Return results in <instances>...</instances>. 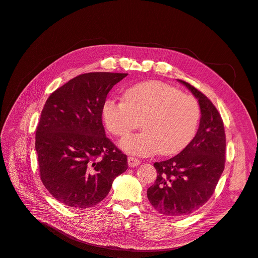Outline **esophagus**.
<instances>
[{
  "label": "esophagus",
  "mask_w": 258,
  "mask_h": 258,
  "mask_svg": "<svg viewBox=\"0 0 258 258\" xmlns=\"http://www.w3.org/2000/svg\"><path fill=\"white\" fill-rule=\"evenodd\" d=\"M140 164H141V161H140L139 158L133 157V156H129V157H128V166H129L130 168L137 167V166H139Z\"/></svg>",
  "instance_id": "1"
}]
</instances>
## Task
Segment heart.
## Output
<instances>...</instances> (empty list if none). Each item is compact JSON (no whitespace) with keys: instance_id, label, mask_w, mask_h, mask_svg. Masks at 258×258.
I'll use <instances>...</instances> for the list:
<instances>
[{"instance_id":"heart-1","label":"heart","mask_w":258,"mask_h":258,"mask_svg":"<svg viewBox=\"0 0 258 258\" xmlns=\"http://www.w3.org/2000/svg\"><path fill=\"white\" fill-rule=\"evenodd\" d=\"M124 100H110L103 107L105 126L115 137H127L142 121L143 132L119 143L124 151L140 156L173 155L195 137L201 108L194 96L163 82L147 81L127 89Z\"/></svg>"}]
</instances>
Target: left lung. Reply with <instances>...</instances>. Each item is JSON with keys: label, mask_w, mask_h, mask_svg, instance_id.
<instances>
[{"label": "left lung", "mask_w": 258, "mask_h": 258, "mask_svg": "<svg viewBox=\"0 0 258 258\" xmlns=\"http://www.w3.org/2000/svg\"><path fill=\"white\" fill-rule=\"evenodd\" d=\"M185 85L199 100L200 127L190 144L174 157L154 163L155 182L147 190L154 209L166 216H185L209 200L225 169L224 122L212 102L189 83Z\"/></svg>", "instance_id": "1"}]
</instances>
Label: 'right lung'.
<instances>
[{"label": "right lung", "mask_w": 258, "mask_h": 258, "mask_svg": "<svg viewBox=\"0 0 258 258\" xmlns=\"http://www.w3.org/2000/svg\"><path fill=\"white\" fill-rule=\"evenodd\" d=\"M127 76L84 73L52 92L42 110L35 133L40 176L55 200L73 209L102 202L128 168L102 121L107 94Z\"/></svg>", "instance_id": "right-lung-1"}]
</instances>
